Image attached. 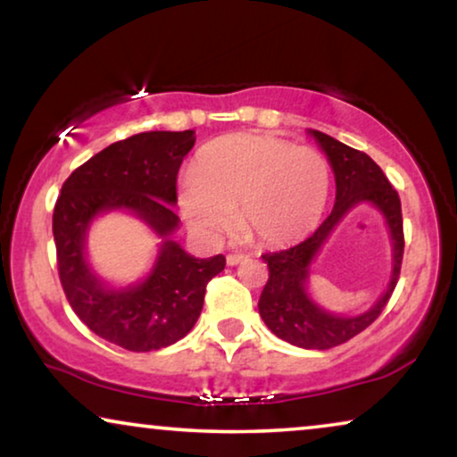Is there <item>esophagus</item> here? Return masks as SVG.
Wrapping results in <instances>:
<instances>
[{"label": "esophagus", "instance_id": "34e87169", "mask_svg": "<svg viewBox=\"0 0 457 457\" xmlns=\"http://www.w3.org/2000/svg\"><path fill=\"white\" fill-rule=\"evenodd\" d=\"M246 259V254H240V253H232V254H228V265H238V263H242V261Z\"/></svg>", "mask_w": 457, "mask_h": 457}]
</instances>
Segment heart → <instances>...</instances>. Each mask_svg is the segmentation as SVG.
<instances>
[{
  "label": "heart",
  "instance_id": "obj_1",
  "mask_svg": "<svg viewBox=\"0 0 457 457\" xmlns=\"http://www.w3.org/2000/svg\"><path fill=\"white\" fill-rule=\"evenodd\" d=\"M332 171L321 152L276 136H229L206 144L181 184L179 209L206 238L234 228L261 246H290L318 228Z\"/></svg>",
  "mask_w": 457,
  "mask_h": 457
}]
</instances>
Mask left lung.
<instances>
[{"label": "left lung", "instance_id": "1", "mask_svg": "<svg viewBox=\"0 0 457 457\" xmlns=\"http://www.w3.org/2000/svg\"><path fill=\"white\" fill-rule=\"evenodd\" d=\"M309 133L321 145L332 165L334 181H337V203L326 221L301 245L263 254V261L270 267V279L261 292L259 313L265 326L278 338L301 349L324 351L357 337L382 313L397 286L405 240L399 194L382 173V169L366 152L351 148L321 131L309 129ZM361 202H370L386 215L394 240V273L386 295L372 310L355 319H345L321 310L308 296V267L333 228L346 212Z\"/></svg>", "mask_w": 457, "mask_h": 457}]
</instances>
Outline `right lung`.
Instances as JSON below:
<instances>
[{"label": "right lung", "mask_w": 457, "mask_h": 457, "mask_svg": "<svg viewBox=\"0 0 457 457\" xmlns=\"http://www.w3.org/2000/svg\"><path fill=\"white\" fill-rule=\"evenodd\" d=\"M196 136L145 131L114 142L77 167L54 206L58 276L79 320L127 351H158L184 338L203 312L206 284L223 271L225 257L196 259L171 234L179 228L178 171ZM129 210L163 238L149 278L127 289H108L84 257V236L102 212Z\"/></svg>", "instance_id": "obj_1"}]
</instances>
